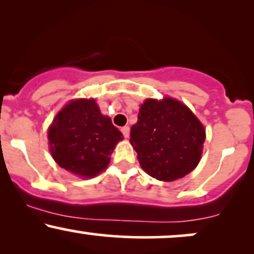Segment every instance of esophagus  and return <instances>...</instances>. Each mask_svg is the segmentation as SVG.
<instances>
[{
	"label": "esophagus",
	"mask_w": 254,
	"mask_h": 254,
	"mask_svg": "<svg viewBox=\"0 0 254 254\" xmlns=\"http://www.w3.org/2000/svg\"><path fill=\"white\" fill-rule=\"evenodd\" d=\"M122 132H123L125 138H127V137H129V135H130V127H122Z\"/></svg>",
	"instance_id": "34e87169"
}]
</instances>
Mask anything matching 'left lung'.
<instances>
[{
	"instance_id": "1",
	"label": "left lung",
	"mask_w": 254,
	"mask_h": 254,
	"mask_svg": "<svg viewBox=\"0 0 254 254\" xmlns=\"http://www.w3.org/2000/svg\"><path fill=\"white\" fill-rule=\"evenodd\" d=\"M205 141L202 123L186 105L172 98L147 99L131 127L130 143L150 177L173 182L199 162Z\"/></svg>"
}]
</instances>
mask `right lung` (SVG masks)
I'll return each instance as SVG.
<instances>
[{
  "mask_svg": "<svg viewBox=\"0 0 254 254\" xmlns=\"http://www.w3.org/2000/svg\"><path fill=\"white\" fill-rule=\"evenodd\" d=\"M48 138L58 166L77 177L93 178L109 166L110 155L124 137L94 99H76L57 113Z\"/></svg>",
  "mask_w": 254,
  "mask_h": 254,
  "instance_id": "1",
  "label": "right lung"
}]
</instances>
